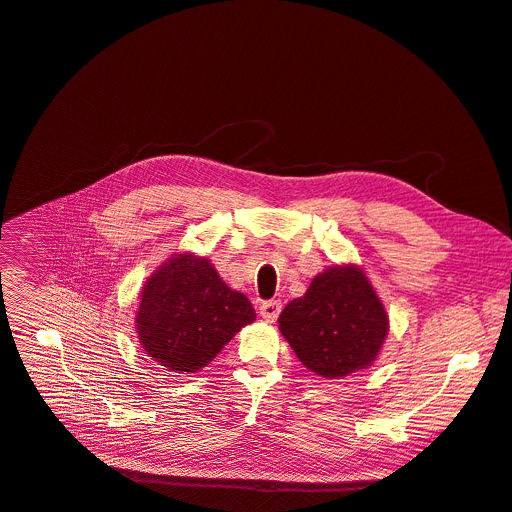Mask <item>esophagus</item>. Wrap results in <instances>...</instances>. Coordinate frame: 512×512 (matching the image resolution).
Masks as SVG:
<instances>
[{
	"label": "esophagus",
	"instance_id": "1",
	"mask_svg": "<svg viewBox=\"0 0 512 512\" xmlns=\"http://www.w3.org/2000/svg\"><path fill=\"white\" fill-rule=\"evenodd\" d=\"M260 316L266 321V323H275L277 316L281 312V302L279 300H269V302H262L260 308H258Z\"/></svg>",
	"mask_w": 512,
	"mask_h": 512
}]
</instances>
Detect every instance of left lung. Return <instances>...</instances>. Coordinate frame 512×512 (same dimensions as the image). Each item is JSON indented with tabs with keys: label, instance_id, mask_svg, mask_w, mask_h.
Instances as JSON below:
<instances>
[{
	"label": "left lung",
	"instance_id": "1",
	"mask_svg": "<svg viewBox=\"0 0 512 512\" xmlns=\"http://www.w3.org/2000/svg\"><path fill=\"white\" fill-rule=\"evenodd\" d=\"M279 331L314 375L344 379L375 364L389 331L387 310L358 264L327 266L291 300Z\"/></svg>",
	"mask_w": 512,
	"mask_h": 512
}]
</instances>
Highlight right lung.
Listing matches in <instances>:
<instances>
[{
  "instance_id": "1",
  "label": "right lung",
  "mask_w": 512,
  "mask_h": 512,
  "mask_svg": "<svg viewBox=\"0 0 512 512\" xmlns=\"http://www.w3.org/2000/svg\"><path fill=\"white\" fill-rule=\"evenodd\" d=\"M256 321L250 300L231 289L208 258L173 254L139 291L135 331L141 348L173 373H198Z\"/></svg>"
}]
</instances>
